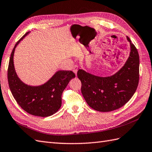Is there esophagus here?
<instances>
[{
  "label": "esophagus",
  "mask_w": 152,
  "mask_h": 152,
  "mask_svg": "<svg viewBox=\"0 0 152 152\" xmlns=\"http://www.w3.org/2000/svg\"><path fill=\"white\" fill-rule=\"evenodd\" d=\"M73 72L75 73V75H76H76H77V69L76 66H75V67L73 69Z\"/></svg>",
  "instance_id": "esophagus-1"
}]
</instances>
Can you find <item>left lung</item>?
Segmentation results:
<instances>
[{
	"label": "left lung",
	"mask_w": 152,
	"mask_h": 152,
	"mask_svg": "<svg viewBox=\"0 0 152 152\" xmlns=\"http://www.w3.org/2000/svg\"><path fill=\"white\" fill-rule=\"evenodd\" d=\"M129 56L124 66L111 76L100 77L79 69L77 77L87 104L100 112L116 110L124 105L135 93L139 80V56L130 39Z\"/></svg>",
	"instance_id": "obj_1"
}]
</instances>
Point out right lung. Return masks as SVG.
<instances>
[{
  "label": "right lung",
  "mask_w": 152,
  "mask_h": 152,
  "mask_svg": "<svg viewBox=\"0 0 152 152\" xmlns=\"http://www.w3.org/2000/svg\"><path fill=\"white\" fill-rule=\"evenodd\" d=\"M29 32L15 44L10 56L8 69L9 87L17 104L28 113L47 117L56 113L61 107L63 91L76 76L71 70H58L41 86H31L23 83L15 72L13 56L17 46Z\"/></svg>",
  "instance_id": "right-lung-1"
}]
</instances>
